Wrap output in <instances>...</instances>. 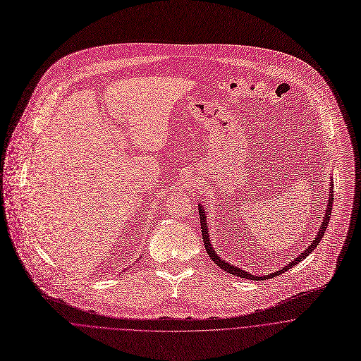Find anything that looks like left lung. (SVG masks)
Here are the masks:
<instances>
[{"label": "left lung", "instance_id": "obj_1", "mask_svg": "<svg viewBox=\"0 0 361 361\" xmlns=\"http://www.w3.org/2000/svg\"><path fill=\"white\" fill-rule=\"evenodd\" d=\"M333 180V179H331ZM330 180V185H329V199H327V207H326V212H324V218H323V222H322V225H320V228H319V231H317V235H316V238L313 239V242L309 245V247L302 253V255H299L296 259H293L292 262H289L287 263L286 266H283L281 269H279V270H276V271H273V273H266V274H263V276H255L253 273H249L247 270H242L240 267H238V266H235V264H231V263H228V262H225L218 253H216V250L213 249V245H212V239H210V235H209V225H207V221H206V210H204V207L200 204V203H197V210H199V218H200V228H202V239H203V243H204V249H206V252H207V255L210 256V259L218 264L221 269H224L225 271H228V273H231V274H233V276H239V277H242V279H247V280H266V279H270V277H274V276H279V274H281V273H284L287 269H290V267H293L295 264H299L303 259H306L316 247H317V245H319V242L322 240V238L324 236V232H326V228H327V225H329V221H330V214H331V210H333V182Z\"/></svg>", "mask_w": 361, "mask_h": 361}]
</instances>
